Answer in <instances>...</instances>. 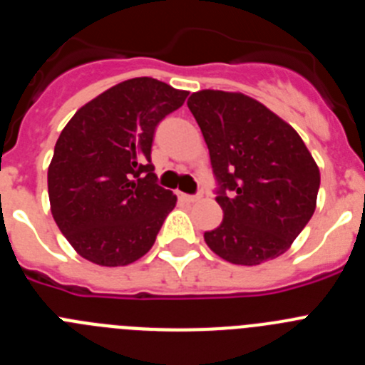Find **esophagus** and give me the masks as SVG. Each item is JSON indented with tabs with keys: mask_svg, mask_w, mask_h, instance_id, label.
<instances>
[{
	"mask_svg": "<svg viewBox=\"0 0 365 365\" xmlns=\"http://www.w3.org/2000/svg\"><path fill=\"white\" fill-rule=\"evenodd\" d=\"M179 197L182 199V201L185 202H195V201H199V195H188V193H179Z\"/></svg>",
	"mask_w": 365,
	"mask_h": 365,
	"instance_id": "obj_1",
	"label": "esophagus"
}]
</instances>
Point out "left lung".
<instances>
[{
    "mask_svg": "<svg viewBox=\"0 0 365 365\" xmlns=\"http://www.w3.org/2000/svg\"><path fill=\"white\" fill-rule=\"evenodd\" d=\"M188 108L210 151L222 222L205 232L234 265L282 256L316 208L320 170L296 130L243 93L202 89Z\"/></svg>",
    "mask_w": 365,
    "mask_h": 365,
    "instance_id": "left-lung-1",
    "label": "left lung"
}]
</instances>
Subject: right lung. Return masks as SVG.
<instances>
[{
  "label": "right lung",
  "mask_w": 365,
  "mask_h": 365,
  "mask_svg": "<svg viewBox=\"0 0 365 365\" xmlns=\"http://www.w3.org/2000/svg\"><path fill=\"white\" fill-rule=\"evenodd\" d=\"M188 91L150 76L109 87L67 122L47 172L51 212L71 247L102 267H124L153 247L177 195L157 185L155 128Z\"/></svg>",
  "instance_id": "1"
}]
</instances>
